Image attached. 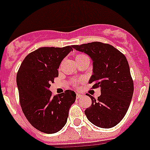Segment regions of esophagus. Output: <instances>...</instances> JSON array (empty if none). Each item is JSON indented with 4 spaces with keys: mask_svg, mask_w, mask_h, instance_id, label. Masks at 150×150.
Wrapping results in <instances>:
<instances>
[{
    "mask_svg": "<svg viewBox=\"0 0 150 150\" xmlns=\"http://www.w3.org/2000/svg\"><path fill=\"white\" fill-rule=\"evenodd\" d=\"M82 96V93H76V97H77V99L81 98Z\"/></svg>",
    "mask_w": 150,
    "mask_h": 150,
    "instance_id": "obj_1",
    "label": "esophagus"
}]
</instances>
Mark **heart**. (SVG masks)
<instances>
[{
  "mask_svg": "<svg viewBox=\"0 0 150 150\" xmlns=\"http://www.w3.org/2000/svg\"><path fill=\"white\" fill-rule=\"evenodd\" d=\"M86 58H88V57H87L85 54H77V55L75 56V61H76L77 63H79V62L83 61V60Z\"/></svg>",
  "mask_w": 150,
  "mask_h": 150,
  "instance_id": "heart-1",
  "label": "heart"
}]
</instances>
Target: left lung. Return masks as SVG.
<instances>
[{
	"mask_svg": "<svg viewBox=\"0 0 150 150\" xmlns=\"http://www.w3.org/2000/svg\"><path fill=\"white\" fill-rule=\"evenodd\" d=\"M93 60V75L89 82L93 89L100 87L98 99L87 94L91 106L85 114L92 124L103 128L117 125L128 111L132 98L134 84L125 56L113 46L101 42L73 45Z\"/></svg>",
	"mask_w": 150,
	"mask_h": 150,
	"instance_id": "1",
	"label": "left lung"
}]
</instances>
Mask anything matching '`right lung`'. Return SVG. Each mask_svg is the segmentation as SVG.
Instances as JSON below:
<instances>
[{"mask_svg":"<svg viewBox=\"0 0 150 150\" xmlns=\"http://www.w3.org/2000/svg\"><path fill=\"white\" fill-rule=\"evenodd\" d=\"M72 46L40 47L27 55L21 64L16 82L22 111L29 123L47 134L57 132L65 125L76 94L71 90L53 96L50 83L58 76L61 61Z\"/></svg>","mask_w":150,"mask_h":150,"instance_id":"obj_1","label":"right lung"}]
</instances>
